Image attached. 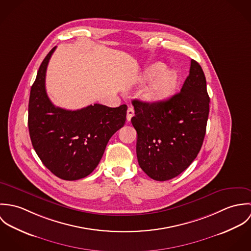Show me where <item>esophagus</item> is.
I'll return each mask as SVG.
<instances>
[{
	"instance_id": "1",
	"label": "esophagus",
	"mask_w": 251,
	"mask_h": 251,
	"mask_svg": "<svg viewBox=\"0 0 251 251\" xmlns=\"http://www.w3.org/2000/svg\"><path fill=\"white\" fill-rule=\"evenodd\" d=\"M133 116H134V109L132 107H128L126 111V120L129 122Z\"/></svg>"
}]
</instances>
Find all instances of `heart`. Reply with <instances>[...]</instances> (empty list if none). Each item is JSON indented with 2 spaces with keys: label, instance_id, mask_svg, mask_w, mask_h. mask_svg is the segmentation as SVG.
Listing matches in <instances>:
<instances>
[{
  "label": "heart",
  "instance_id": "obj_1",
  "mask_svg": "<svg viewBox=\"0 0 251 251\" xmlns=\"http://www.w3.org/2000/svg\"><path fill=\"white\" fill-rule=\"evenodd\" d=\"M153 76L155 78L144 90L143 99L151 103H159L172 95L177 83V74L171 70L163 69L162 64L155 63L144 72L146 80Z\"/></svg>",
  "mask_w": 251,
  "mask_h": 251
}]
</instances>
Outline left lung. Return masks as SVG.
Listing matches in <instances>:
<instances>
[{"label": "left lung", "mask_w": 251, "mask_h": 251, "mask_svg": "<svg viewBox=\"0 0 251 251\" xmlns=\"http://www.w3.org/2000/svg\"><path fill=\"white\" fill-rule=\"evenodd\" d=\"M132 105L139 166L155 180L179 176L196 158L206 134L210 98L201 66L191 60L180 92L169 100L159 103L134 100Z\"/></svg>", "instance_id": "8db88e82"}]
</instances>
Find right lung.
<instances>
[{"instance_id": "right-lung-1", "label": "right lung", "mask_w": 251, "mask_h": 251, "mask_svg": "<svg viewBox=\"0 0 251 251\" xmlns=\"http://www.w3.org/2000/svg\"><path fill=\"white\" fill-rule=\"evenodd\" d=\"M54 47L42 61L31 88L28 126L36 154L55 176L83 179L99 165L112 135L124 126L127 106L94 104L79 110L56 107L45 90Z\"/></svg>"}]
</instances>
